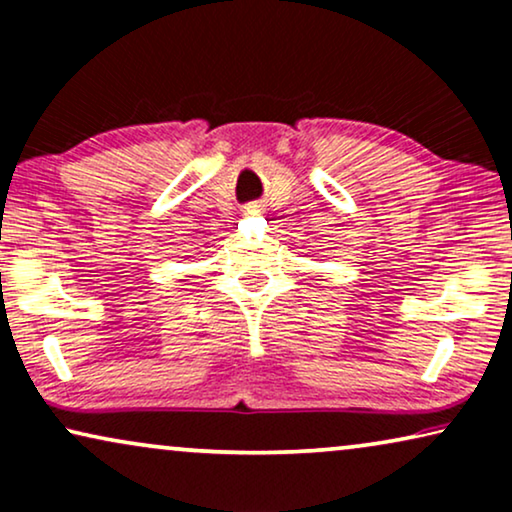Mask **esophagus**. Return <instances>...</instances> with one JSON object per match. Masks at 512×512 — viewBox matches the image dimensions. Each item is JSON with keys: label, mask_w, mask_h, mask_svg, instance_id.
<instances>
[{"label": "esophagus", "mask_w": 512, "mask_h": 512, "mask_svg": "<svg viewBox=\"0 0 512 512\" xmlns=\"http://www.w3.org/2000/svg\"><path fill=\"white\" fill-rule=\"evenodd\" d=\"M247 212L249 214H258V212H261V209H258V205H251V207H247Z\"/></svg>", "instance_id": "1"}]
</instances>
